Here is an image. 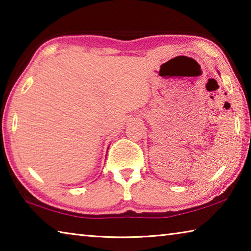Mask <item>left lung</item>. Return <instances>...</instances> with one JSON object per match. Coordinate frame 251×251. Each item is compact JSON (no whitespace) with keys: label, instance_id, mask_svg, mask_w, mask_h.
Segmentation results:
<instances>
[{"label":"left lung","instance_id":"8db88e82","mask_svg":"<svg viewBox=\"0 0 251 251\" xmlns=\"http://www.w3.org/2000/svg\"><path fill=\"white\" fill-rule=\"evenodd\" d=\"M218 73H219V72H218Z\"/></svg>","mask_w":251,"mask_h":251}]
</instances>
